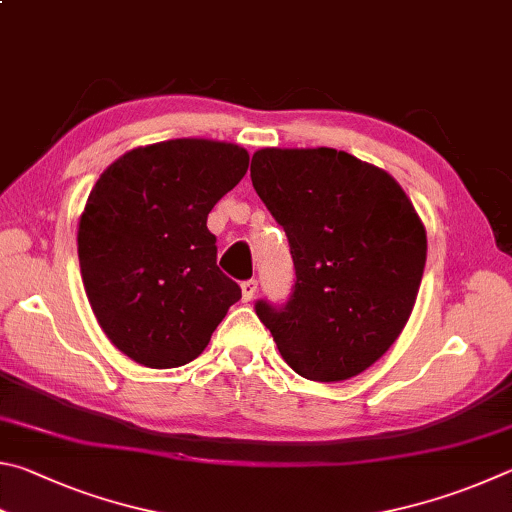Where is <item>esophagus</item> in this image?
I'll return each mask as SVG.
<instances>
[{"label": "esophagus", "mask_w": 512, "mask_h": 512, "mask_svg": "<svg viewBox=\"0 0 512 512\" xmlns=\"http://www.w3.org/2000/svg\"><path fill=\"white\" fill-rule=\"evenodd\" d=\"M240 288H242V299H245V301H251V299H254L256 290H258V281H254V279L242 281V283H240Z\"/></svg>", "instance_id": "obj_1"}]
</instances>
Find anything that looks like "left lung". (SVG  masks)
<instances>
[{"label": "left lung", "mask_w": 512, "mask_h": 512, "mask_svg": "<svg viewBox=\"0 0 512 512\" xmlns=\"http://www.w3.org/2000/svg\"><path fill=\"white\" fill-rule=\"evenodd\" d=\"M251 184L294 261L288 303L256 301L283 360L303 378L342 382L369 369L405 328L427 236L400 184L335 148H263Z\"/></svg>", "instance_id": "left-lung-1"}]
</instances>
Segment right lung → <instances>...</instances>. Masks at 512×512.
Returning <instances> with one entry per match:
<instances>
[{"label": "right lung", "mask_w": 512, "mask_h": 512, "mask_svg": "<svg viewBox=\"0 0 512 512\" xmlns=\"http://www.w3.org/2000/svg\"><path fill=\"white\" fill-rule=\"evenodd\" d=\"M245 148L170 139L107 166L78 222V261L94 315L121 353L150 369L200 355L242 292L220 272L206 229L247 173Z\"/></svg>", "instance_id": "1"}]
</instances>
